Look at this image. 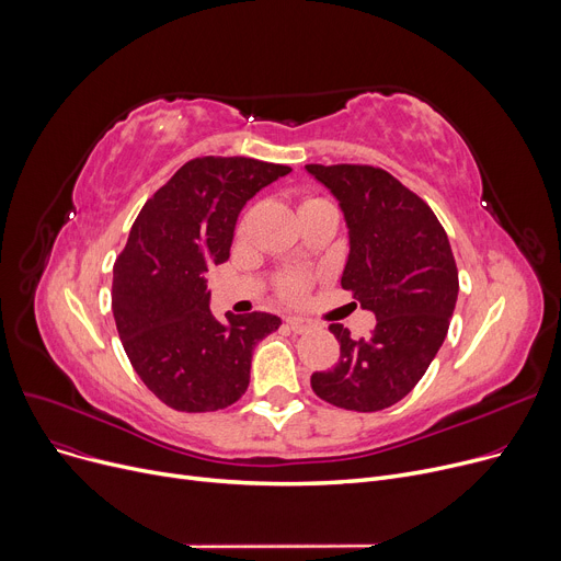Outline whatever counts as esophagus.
I'll use <instances>...</instances> for the list:
<instances>
[{"label": "esophagus", "instance_id": "esophagus-1", "mask_svg": "<svg viewBox=\"0 0 561 561\" xmlns=\"http://www.w3.org/2000/svg\"><path fill=\"white\" fill-rule=\"evenodd\" d=\"M285 323H287V328L291 333H308L310 328H314V323L310 321V319H304V317H287L285 319Z\"/></svg>", "mask_w": 561, "mask_h": 561}]
</instances>
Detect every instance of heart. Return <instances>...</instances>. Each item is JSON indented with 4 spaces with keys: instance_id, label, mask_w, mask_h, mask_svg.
Returning <instances> with one entry per match:
<instances>
[{
    "instance_id": "heart-1",
    "label": "heart",
    "mask_w": 561,
    "mask_h": 561,
    "mask_svg": "<svg viewBox=\"0 0 561 561\" xmlns=\"http://www.w3.org/2000/svg\"><path fill=\"white\" fill-rule=\"evenodd\" d=\"M306 202H312V199H306ZM304 202V204H306ZM240 228H244V221L240 224ZM312 278L308 274H301V272H289V274H283L276 283V291L280 299L285 301H296L301 299V296L308 291Z\"/></svg>"
}]
</instances>
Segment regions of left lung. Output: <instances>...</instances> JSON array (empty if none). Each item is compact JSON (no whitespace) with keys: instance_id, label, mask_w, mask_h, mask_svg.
I'll return each mask as SVG.
<instances>
[{"instance_id":"obj_1","label":"left lung","mask_w":561,"mask_h":561,"mask_svg":"<svg viewBox=\"0 0 561 561\" xmlns=\"http://www.w3.org/2000/svg\"><path fill=\"white\" fill-rule=\"evenodd\" d=\"M306 170L337 196L348 226L342 287L376 314L362 340L331 323L340 359L310 385L325 403L378 412L408 397L444 344L459 289L455 257L431 206L389 172L371 164Z\"/></svg>"}]
</instances>
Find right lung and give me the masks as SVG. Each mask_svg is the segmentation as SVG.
<instances>
[{
	"instance_id": "1",
	"label": "right lung",
	"mask_w": 561,
	"mask_h": 561,
	"mask_svg": "<svg viewBox=\"0 0 561 561\" xmlns=\"http://www.w3.org/2000/svg\"><path fill=\"white\" fill-rule=\"evenodd\" d=\"M287 164L244 156L192 158L142 206L113 267V317L140 380L179 412H215L249 387L270 312L215 319L206 272L230 255L240 210Z\"/></svg>"
}]
</instances>
